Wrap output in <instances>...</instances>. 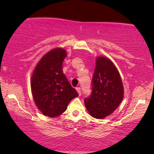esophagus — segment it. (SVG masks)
Returning <instances> with one entry per match:
<instances>
[{"instance_id":"34e87169","label":"esophagus","mask_w":154,"mask_h":154,"mask_svg":"<svg viewBox=\"0 0 154 154\" xmlns=\"http://www.w3.org/2000/svg\"><path fill=\"white\" fill-rule=\"evenodd\" d=\"M76 90H77L78 93L79 94V95H81V88H76Z\"/></svg>"}]
</instances>
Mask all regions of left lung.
Instances as JSON below:
<instances>
[{"label":"left lung","mask_w":154,"mask_h":154,"mask_svg":"<svg viewBox=\"0 0 154 154\" xmlns=\"http://www.w3.org/2000/svg\"><path fill=\"white\" fill-rule=\"evenodd\" d=\"M121 75L114 64L106 57H97L92 80V93L84 100L91 116L102 119L114 111L123 98Z\"/></svg>","instance_id":"left-lung-1"}]
</instances>
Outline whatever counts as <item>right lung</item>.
I'll use <instances>...</instances> for the list:
<instances>
[{"mask_svg": "<svg viewBox=\"0 0 154 154\" xmlns=\"http://www.w3.org/2000/svg\"><path fill=\"white\" fill-rule=\"evenodd\" d=\"M66 57V50L62 48L50 50L41 59L31 76L35 104L43 115L51 118L64 113L69 103L79 96L63 73L62 64Z\"/></svg>", "mask_w": 154, "mask_h": 154, "instance_id": "right-lung-1", "label": "right lung"}]
</instances>
